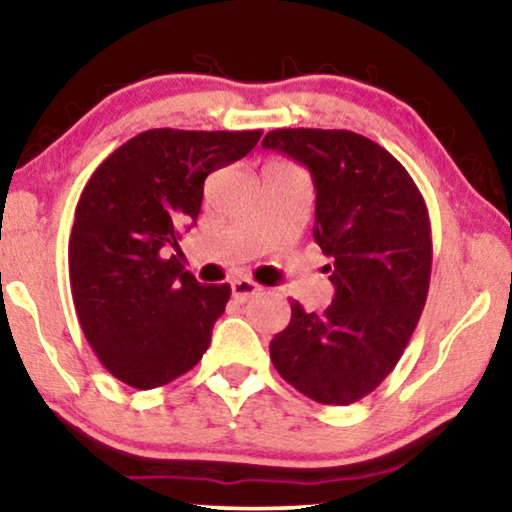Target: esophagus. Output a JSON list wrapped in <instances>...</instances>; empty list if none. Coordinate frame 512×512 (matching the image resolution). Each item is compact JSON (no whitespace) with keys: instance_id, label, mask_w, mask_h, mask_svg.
Masks as SVG:
<instances>
[{"instance_id":"esophagus-1","label":"esophagus","mask_w":512,"mask_h":512,"mask_svg":"<svg viewBox=\"0 0 512 512\" xmlns=\"http://www.w3.org/2000/svg\"><path fill=\"white\" fill-rule=\"evenodd\" d=\"M230 289H233V298L237 303H244V300L254 298L256 293H261V286L251 282V279H235V282L230 284Z\"/></svg>"}]
</instances>
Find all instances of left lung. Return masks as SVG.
Segmentation results:
<instances>
[{
  "mask_svg": "<svg viewBox=\"0 0 512 512\" xmlns=\"http://www.w3.org/2000/svg\"><path fill=\"white\" fill-rule=\"evenodd\" d=\"M263 149L310 170L314 240L331 258L335 286L321 314L291 300L270 359L312 401L356 403L396 368L422 317L433 261L429 209L408 170L352 130L279 128Z\"/></svg>",
  "mask_w": 512,
  "mask_h": 512,
  "instance_id": "left-lung-1",
  "label": "left lung"
}]
</instances>
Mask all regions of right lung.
<instances>
[{"instance_id":"obj_1","label":"right lung","mask_w":512,"mask_h":512,"mask_svg":"<svg viewBox=\"0 0 512 512\" xmlns=\"http://www.w3.org/2000/svg\"><path fill=\"white\" fill-rule=\"evenodd\" d=\"M261 130L139 132L93 172L69 235V284L83 335L104 368L156 389L207 352L228 284L202 286L177 256L205 179L247 156Z\"/></svg>"}]
</instances>
